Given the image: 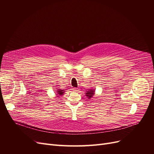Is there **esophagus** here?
Returning <instances> with one entry per match:
<instances>
[{
  "mask_svg": "<svg viewBox=\"0 0 154 154\" xmlns=\"http://www.w3.org/2000/svg\"><path fill=\"white\" fill-rule=\"evenodd\" d=\"M72 90H73V91L77 92V91H78V88H72Z\"/></svg>",
  "mask_w": 154,
  "mask_h": 154,
  "instance_id": "esophagus-1",
  "label": "esophagus"
}]
</instances>
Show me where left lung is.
Returning a JSON list of instances; mask_svg holds the SVG:
<instances>
[{
	"instance_id": "8db88e82",
	"label": "left lung",
	"mask_w": 154,
	"mask_h": 154,
	"mask_svg": "<svg viewBox=\"0 0 154 154\" xmlns=\"http://www.w3.org/2000/svg\"><path fill=\"white\" fill-rule=\"evenodd\" d=\"M94 94H95V91L93 90V89H89L88 91H87L85 92V95L88 99H91L92 97L94 95Z\"/></svg>"
}]
</instances>
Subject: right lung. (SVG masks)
Here are the masks:
<instances>
[{
	"label": "right lung",
	"mask_w": 154,
	"mask_h": 154,
	"mask_svg": "<svg viewBox=\"0 0 154 154\" xmlns=\"http://www.w3.org/2000/svg\"><path fill=\"white\" fill-rule=\"evenodd\" d=\"M64 92H65V91L60 89V88H58V90H57V91L55 92H56V95L57 96H59V95L62 96V95H63Z\"/></svg>",
	"instance_id": "right-lung-1"
}]
</instances>
